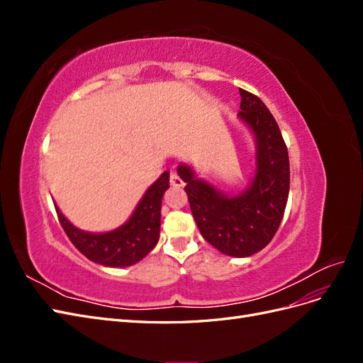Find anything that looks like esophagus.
Returning <instances> with one entry per match:
<instances>
[{"instance_id":"1","label":"esophagus","mask_w":363,"mask_h":363,"mask_svg":"<svg viewBox=\"0 0 363 363\" xmlns=\"http://www.w3.org/2000/svg\"><path fill=\"white\" fill-rule=\"evenodd\" d=\"M169 183H171V186H172V188H183V186H184V182L179 177V175H177V172H175V171H171V175H169Z\"/></svg>"}]
</instances>
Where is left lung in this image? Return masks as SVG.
<instances>
[{
	"label": "left lung",
	"mask_w": 363,
	"mask_h": 363,
	"mask_svg": "<svg viewBox=\"0 0 363 363\" xmlns=\"http://www.w3.org/2000/svg\"><path fill=\"white\" fill-rule=\"evenodd\" d=\"M239 119L256 144L255 177L236 195L200 179L194 168L180 163L191 211L200 233L223 255L248 257L265 248L283 219L289 195V156L279 124L259 96L239 89Z\"/></svg>",
	"instance_id": "obj_1"
}]
</instances>
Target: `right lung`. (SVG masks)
<instances>
[{
    "instance_id": "obj_1",
    "label": "right lung",
    "mask_w": 363,
    "mask_h": 363,
    "mask_svg": "<svg viewBox=\"0 0 363 363\" xmlns=\"http://www.w3.org/2000/svg\"><path fill=\"white\" fill-rule=\"evenodd\" d=\"M169 188V172L145 191L127 221L106 233H91L77 228L56 206L59 221L71 242L87 259L108 268H125L144 259L157 245L163 194Z\"/></svg>"
}]
</instances>
